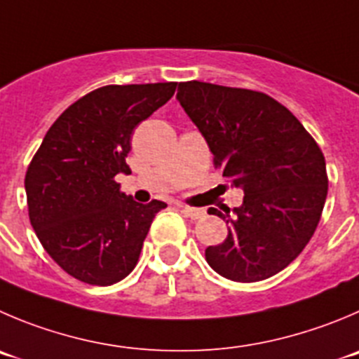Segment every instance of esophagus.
<instances>
[{
  "instance_id": "obj_1",
  "label": "esophagus",
  "mask_w": 359,
  "mask_h": 359,
  "mask_svg": "<svg viewBox=\"0 0 359 359\" xmlns=\"http://www.w3.org/2000/svg\"><path fill=\"white\" fill-rule=\"evenodd\" d=\"M177 206L182 208L183 213H185L189 218H192V220L203 218L204 215H206V210H204V208H190V206H185V204H177Z\"/></svg>"
}]
</instances>
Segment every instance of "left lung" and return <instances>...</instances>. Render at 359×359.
<instances>
[{
    "label": "left lung",
    "instance_id": "8db88e82",
    "mask_svg": "<svg viewBox=\"0 0 359 359\" xmlns=\"http://www.w3.org/2000/svg\"><path fill=\"white\" fill-rule=\"evenodd\" d=\"M176 98L222 176L245 192L231 215L210 210L231 225L224 243L206 248L208 264L234 282L276 275L319 224L327 196L323 151L289 109L259 91L189 81Z\"/></svg>",
    "mask_w": 359,
    "mask_h": 359
}]
</instances>
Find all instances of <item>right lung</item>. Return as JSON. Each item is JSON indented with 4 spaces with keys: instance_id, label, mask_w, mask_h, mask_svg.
Returning a JSON list of instances; mask_svg holds the SVG:
<instances>
[{
    "instance_id": "add662e5",
    "label": "right lung",
    "mask_w": 359,
    "mask_h": 359,
    "mask_svg": "<svg viewBox=\"0 0 359 359\" xmlns=\"http://www.w3.org/2000/svg\"><path fill=\"white\" fill-rule=\"evenodd\" d=\"M176 83L104 86L72 104L33 156L24 187L29 220L47 254L74 278L111 285L137 264L151 222L167 206L119 192L116 174L135 126L162 107Z\"/></svg>"
}]
</instances>
